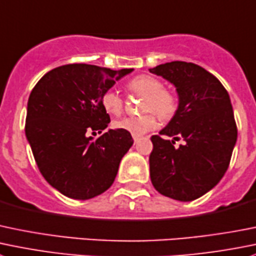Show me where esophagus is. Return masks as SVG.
<instances>
[{"instance_id":"1","label":"esophagus","mask_w":256,"mask_h":256,"mask_svg":"<svg viewBox=\"0 0 256 256\" xmlns=\"http://www.w3.org/2000/svg\"><path fill=\"white\" fill-rule=\"evenodd\" d=\"M138 136H134V142L138 144Z\"/></svg>"}]
</instances>
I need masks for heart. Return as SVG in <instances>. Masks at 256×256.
Listing matches in <instances>:
<instances>
[{
    "label": "heart",
    "instance_id": "1",
    "mask_svg": "<svg viewBox=\"0 0 256 256\" xmlns=\"http://www.w3.org/2000/svg\"><path fill=\"white\" fill-rule=\"evenodd\" d=\"M128 90L145 98L142 102L144 111H152L162 120L174 116L178 108L176 98L168 91L164 90L160 80L148 75H140L128 81ZM101 105L110 115H118L122 111V98L116 91L108 90L101 96ZM156 118L152 114L141 116H128L114 122V128L131 134L132 136H141L156 128Z\"/></svg>",
    "mask_w": 256,
    "mask_h": 256
}]
</instances>
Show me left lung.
Masks as SVG:
<instances>
[{
    "label": "left lung",
    "instance_id": "8db88e82",
    "mask_svg": "<svg viewBox=\"0 0 256 256\" xmlns=\"http://www.w3.org/2000/svg\"><path fill=\"white\" fill-rule=\"evenodd\" d=\"M148 71L172 84L178 98L172 118L160 135L151 136V182L165 196L191 202L216 186L229 166L238 138L229 94L214 75L191 62H166ZM180 137L186 144L175 148Z\"/></svg>",
    "mask_w": 256,
    "mask_h": 256
}]
</instances>
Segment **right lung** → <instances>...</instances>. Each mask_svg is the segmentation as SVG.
Wrapping results in <instances>:
<instances>
[{"label": "right lung", "instance_id": "add662e5", "mask_svg": "<svg viewBox=\"0 0 256 256\" xmlns=\"http://www.w3.org/2000/svg\"><path fill=\"white\" fill-rule=\"evenodd\" d=\"M134 68L72 64L47 72L27 102L26 132L47 182L65 196L88 200L112 185L121 158L132 146L131 134L108 130L110 116L101 96Z\"/></svg>", "mask_w": 256, "mask_h": 256}]
</instances>
